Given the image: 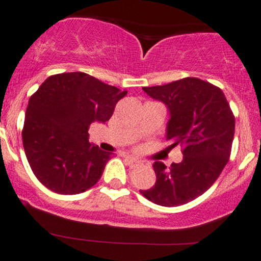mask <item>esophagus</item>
Instances as JSON below:
<instances>
[{
  "instance_id": "34e87169",
  "label": "esophagus",
  "mask_w": 261,
  "mask_h": 261,
  "mask_svg": "<svg viewBox=\"0 0 261 261\" xmlns=\"http://www.w3.org/2000/svg\"><path fill=\"white\" fill-rule=\"evenodd\" d=\"M125 161L127 162V164L130 167H133V168H135V167H139L141 166V162H139L137 160H135V158L133 157H128V155H124Z\"/></svg>"
}]
</instances>
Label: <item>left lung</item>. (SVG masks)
<instances>
[{"instance_id":"left-lung-1","label":"left lung","mask_w":261,"mask_h":261,"mask_svg":"<svg viewBox=\"0 0 261 261\" xmlns=\"http://www.w3.org/2000/svg\"><path fill=\"white\" fill-rule=\"evenodd\" d=\"M142 89L168 108L166 137L172 145L167 149L181 146L184 157L170 168L154 162V185L140 191L157 205H184L202 195L228 162L234 115L218 87L195 77Z\"/></svg>"}]
</instances>
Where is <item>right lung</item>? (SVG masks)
Instances as JSON below:
<instances>
[{
	"mask_svg": "<svg viewBox=\"0 0 261 261\" xmlns=\"http://www.w3.org/2000/svg\"><path fill=\"white\" fill-rule=\"evenodd\" d=\"M126 94L83 72L44 81L29 99L22 133L27 160L41 184L62 195L97 184L112 153L89 142V125L109 120Z\"/></svg>",
	"mask_w": 261,
	"mask_h": 261,
	"instance_id": "obj_1",
	"label": "right lung"
}]
</instances>
